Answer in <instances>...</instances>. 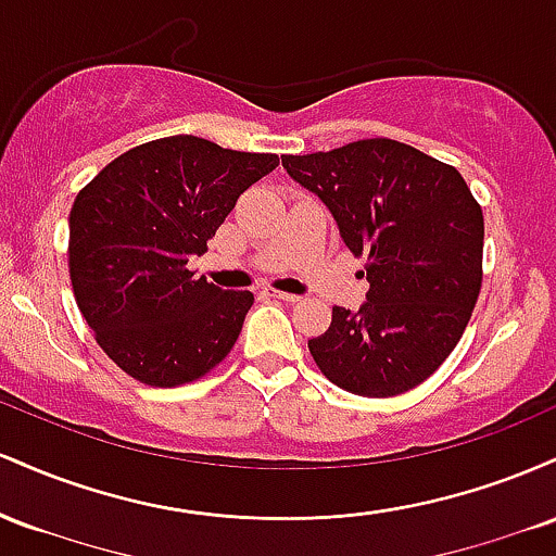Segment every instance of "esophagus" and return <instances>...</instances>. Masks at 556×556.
<instances>
[{
  "label": "esophagus",
  "instance_id": "esophagus-1",
  "mask_svg": "<svg viewBox=\"0 0 556 556\" xmlns=\"http://www.w3.org/2000/svg\"><path fill=\"white\" fill-rule=\"evenodd\" d=\"M271 295L277 300H285V303H298L300 295H292V292H282V290H271Z\"/></svg>",
  "mask_w": 556,
  "mask_h": 556
}]
</instances>
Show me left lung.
<instances>
[{
	"label": "left lung",
	"instance_id": "left-lung-1",
	"mask_svg": "<svg viewBox=\"0 0 556 556\" xmlns=\"http://www.w3.org/2000/svg\"><path fill=\"white\" fill-rule=\"evenodd\" d=\"M282 167L368 258L366 303L334 305L329 329L308 340L316 366L361 397L418 387L460 342L481 292L483 214L463 175L392 138L282 156Z\"/></svg>",
	"mask_w": 556,
	"mask_h": 556
}]
</instances>
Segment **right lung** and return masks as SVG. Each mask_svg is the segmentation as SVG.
Returning <instances> with one entry per match:
<instances>
[{
    "mask_svg": "<svg viewBox=\"0 0 556 556\" xmlns=\"http://www.w3.org/2000/svg\"><path fill=\"white\" fill-rule=\"evenodd\" d=\"M277 164V154L169 136L125 151L75 195V300L99 348L140 384L201 379L238 342L253 292L193 277L188 261Z\"/></svg>",
    "mask_w": 556,
    "mask_h": 556,
    "instance_id": "1",
    "label": "right lung"
}]
</instances>
